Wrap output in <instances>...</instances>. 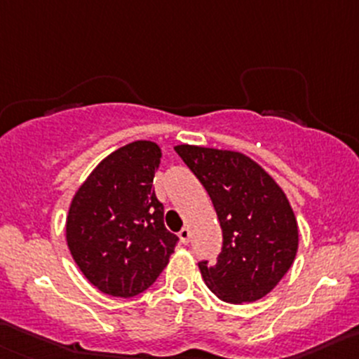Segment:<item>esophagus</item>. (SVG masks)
<instances>
[{
	"mask_svg": "<svg viewBox=\"0 0 359 359\" xmlns=\"http://www.w3.org/2000/svg\"><path fill=\"white\" fill-rule=\"evenodd\" d=\"M179 238H180V241H182L184 245H187L191 241V229L189 227H182V229H180V233H179Z\"/></svg>",
	"mask_w": 359,
	"mask_h": 359,
	"instance_id": "esophagus-1",
	"label": "esophagus"
}]
</instances>
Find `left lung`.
<instances>
[{
    "label": "left lung",
    "mask_w": 359,
    "mask_h": 359,
    "mask_svg": "<svg viewBox=\"0 0 359 359\" xmlns=\"http://www.w3.org/2000/svg\"><path fill=\"white\" fill-rule=\"evenodd\" d=\"M212 198L222 227L217 262L198 264L206 287L229 304L253 302L288 273L299 248V226L276 180L236 151L175 146Z\"/></svg>",
    "instance_id": "left-lung-1"
}]
</instances>
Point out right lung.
Masks as SVG:
<instances>
[{
	"label": "right lung",
	"instance_id": "1",
	"mask_svg": "<svg viewBox=\"0 0 359 359\" xmlns=\"http://www.w3.org/2000/svg\"><path fill=\"white\" fill-rule=\"evenodd\" d=\"M159 163L156 142H130L104 158L72 196L67 247L86 280L107 295L147 290L179 241L153 189Z\"/></svg>",
	"mask_w": 359,
	"mask_h": 359
}]
</instances>
